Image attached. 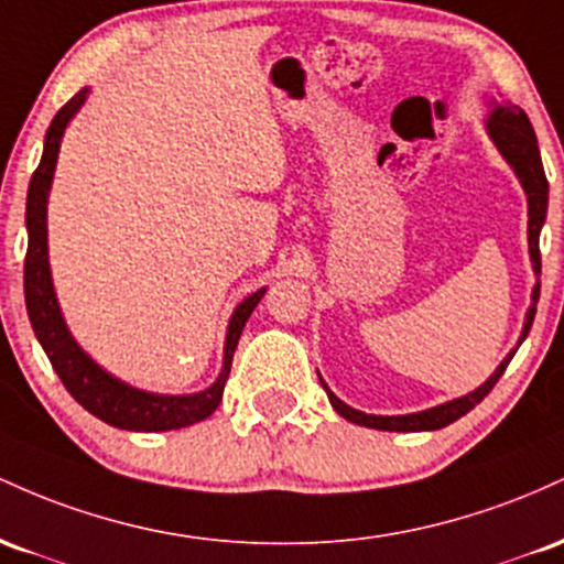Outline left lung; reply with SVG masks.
I'll list each match as a JSON object with an SVG mask.
<instances>
[{
    "mask_svg": "<svg viewBox=\"0 0 564 564\" xmlns=\"http://www.w3.org/2000/svg\"><path fill=\"white\" fill-rule=\"evenodd\" d=\"M487 132H490V138L496 141L498 149H501L506 162H509L511 167H514V173L520 175L524 194H528L530 261H533L535 274L541 276V248H538V237H541V226H543V220H546L549 181H546V173H543L541 151H538L533 124H530L528 113H524L520 106H496V109H492V113H490V119H487ZM538 295H541V282H538L535 290H533V306H530L528 322H524L522 340H524V335L530 333V327H533ZM511 357H514V351H511L509 357H506L503 362L498 365V370L492 372V376L487 378V381L479 386L477 391H471V394L460 397V400H453L447 404H440V408L423 410V413H413V415H367V413H359V410H354V408H349V404L340 402L338 397H335L333 391L327 389L322 378H319V381H322V386H325L327 400H330L333 408L338 410V413L344 415L346 421L357 423V426L378 429V432H434V429L447 426V423L458 421L460 415L469 413L471 408H477V404L482 402L487 394H490L492 386L498 383V378L503 376V370L509 367Z\"/></svg>",
    "mask_w": 564,
    "mask_h": 564,
    "instance_id": "8db88e82",
    "label": "left lung"
}]
</instances>
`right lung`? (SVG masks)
<instances>
[{
	"label": "right lung",
	"instance_id": "obj_1",
	"mask_svg": "<svg viewBox=\"0 0 564 564\" xmlns=\"http://www.w3.org/2000/svg\"><path fill=\"white\" fill-rule=\"evenodd\" d=\"M87 90H82L68 100L63 109L55 113L50 122L47 138H44V154L40 167L34 170L29 183L26 199V226H29V248L26 261H23V293H26V312L29 322L40 338L50 365L58 372V378L66 386L68 394L77 400L87 413L100 419L109 426L128 429V432H170V429L192 426V423L205 421L215 413L224 397L226 378L231 372L234 349L239 344L245 322L263 299L265 290H258L250 299H245L234 312L229 322V335H226V357L224 370L218 381L207 391L188 397H164V394H145V391L132 389V386L117 381L109 372L100 370L98 365L79 349L77 340L66 330L58 301H55L53 282H50V263H47V194L53 183L55 162H58L61 138L66 130L68 119L79 111L85 104Z\"/></svg>",
	"mask_w": 564,
	"mask_h": 564
}]
</instances>
